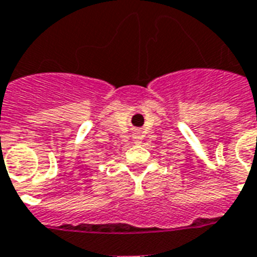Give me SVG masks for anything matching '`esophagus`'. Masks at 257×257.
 Here are the masks:
<instances>
[{"label": "esophagus", "mask_w": 257, "mask_h": 257, "mask_svg": "<svg viewBox=\"0 0 257 257\" xmlns=\"http://www.w3.org/2000/svg\"><path fill=\"white\" fill-rule=\"evenodd\" d=\"M132 139H133V141H135L136 144H140V143H141V140H143V137H141L140 132H135L132 135Z\"/></svg>", "instance_id": "obj_1"}]
</instances>
